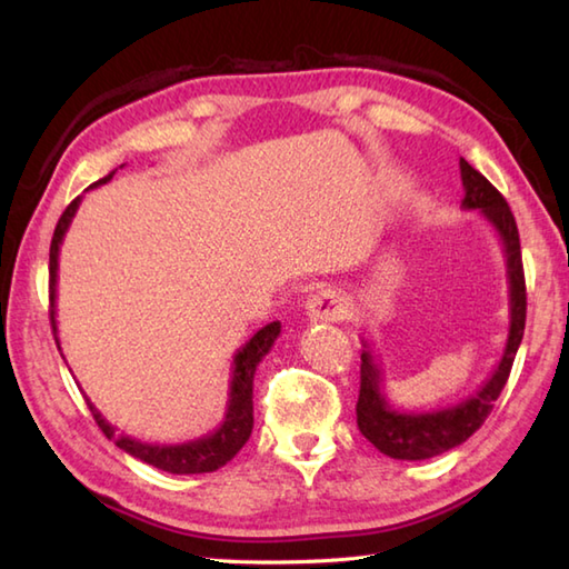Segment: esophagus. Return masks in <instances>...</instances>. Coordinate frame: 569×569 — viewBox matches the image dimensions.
<instances>
[{
	"label": "esophagus",
	"mask_w": 569,
	"mask_h": 569,
	"mask_svg": "<svg viewBox=\"0 0 569 569\" xmlns=\"http://www.w3.org/2000/svg\"><path fill=\"white\" fill-rule=\"evenodd\" d=\"M306 316L310 322H340L347 316V306L340 291L335 288H325L316 296L308 298L306 303Z\"/></svg>",
	"instance_id": "1"
}]
</instances>
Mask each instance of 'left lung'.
I'll use <instances>...</instances> for the list:
<instances>
[{"mask_svg": "<svg viewBox=\"0 0 569 569\" xmlns=\"http://www.w3.org/2000/svg\"><path fill=\"white\" fill-rule=\"evenodd\" d=\"M459 176L465 188V210H479L481 217L497 229L506 253V278H509V337L503 355L491 377L479 386L477 393L462 403L435 410H401L393 408L383 391V371L371 355L369 340L361 337V383L357 401V426L361 435L379 452L393 459H430L471 438L491 413L493 401L503 391L513 367L518 345L526 330V278L521 261V241L509 202L489 180L475 171L465 159H459Z\"/></svg>", "mask_w": 569, "mask_h": 569, "instance_id": "obj_1", "label": "left lung"}]
</instances>
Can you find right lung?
Masks as SVG:
<instances>
[{
    "mask_svg": "<svg viewBox=\"0 0 569 569\" xmlns=\"http://www.w3.org/2000/svg\"><path fill=\"white\" fill-rule=\"evenodd\" d=\"M112 176H114V171L110 176L100 178L98 183H92L90 188H98V186L107 183ZM80 202H82V196L72 200L66 208V212L60 214L56 232H53V241H51V263H48V276H51V281H48V286H51V325H53L58 349H60L58 325H56L58 253H60V244H63V237L68 232L72 217H76V212L80 208ZM278 335H281V322L273 320L269 325H263V328L234 355L224 418L220 422V428L208 432V435H202V438H198V440L178 442V445L141 442L137 438H129V435H124V432L117 435L114 426H110L107 418H102L100 410L90 403V398H88V406L107 438H110L119 447V450H124L127 455L141 459V462H147L156 469H163V471H168V475H204V471H214V469L224 467L229 459H232L249 440L251 428H253V401H251L253 373H257L259 361L269 355V349L273 347Z\"/></svg>",
    "mask_w": 569,
    "mask_h": 569,
    "instance_id": "obj_1",
    "label": "right lung"
}]
</instances>
